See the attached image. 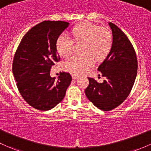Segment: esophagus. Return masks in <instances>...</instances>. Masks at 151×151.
Listing matches in <instances>:
<instances>
[{"label": "esophagus", "mask_w": 151, "mask_h": 151, "mask_svg": "<svg viewBox=\"0 0 151 151\" xmlns=\"http://www.w3.org/2000/svg\"><path fill=\"white\" fill-rule=\"evenodd\" d=\"M71 77H72V79H73V80H76V79L78 78L79 76H78V75H77V74H71Z\"/></svg>", "instance_id": "34e87169"}]
</instances>
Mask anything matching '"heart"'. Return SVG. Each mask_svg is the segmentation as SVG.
Segmentation results:
<instances>
[{
  "instance_id": "heart-1",
  "label": "heart",
  "mask_w": 151,
  "mask_h": 151,
  "mask_svg": "<svg viewBox=\"0 0 151 151\" xmlns=\"http://www.w3.org/2000/svg\"><path fill=\"white\" fill-rule=\"evenodd\" d=\"M72 40L65 34L57 38L55 47L58 53L64 58L71 56L74 50V43L82 44V55H76L68 60L64 69L73 74L85 73L93 66L94 61L102 62L106 58L113 46L111 31L90 22H82L71 29Z\"/></svg>"
}]
</instances>
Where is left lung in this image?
Here are the masks:
<instances>
[{"mask_svg": "<svg viewBox=\"0 0 151 151\" xmlns=\"http://www.w3.org/2000/svg\"><path fill=\"white\" fill-rule=\"evenodd\" d=\"M114 42L111 50L98 68L104 82L89 78L85 95L102 111H111L122 104L131 92L137 72L135 50L127 36L116 25L109 22ZM100 76V74H99Z\"/></svg>", "mask_w": 151, "mask_h": 151, "instance_id": "8db88e82", "label": "left lung"}]
</instances>
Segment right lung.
I'll return each mask as SVG.
<instances>
[{"label":"right lung","mask_w":151,"mask_h":151,"mask_svg":"<svg viewBox=\"0 0 151 151\" xmlns=\"http://www.w3.org/2000/svg\"><path fill=\"white\" fill-rule=\"evenodd\" d=\"M69 26L63 21H44L22 37L13 60L12 71L19 91L28 104L48 111L61 102L71 84L70 74L50 76L52 66L60 61L55 42Z\"/></svg>","instance_id":"right-lung-1"}]
</instances>
